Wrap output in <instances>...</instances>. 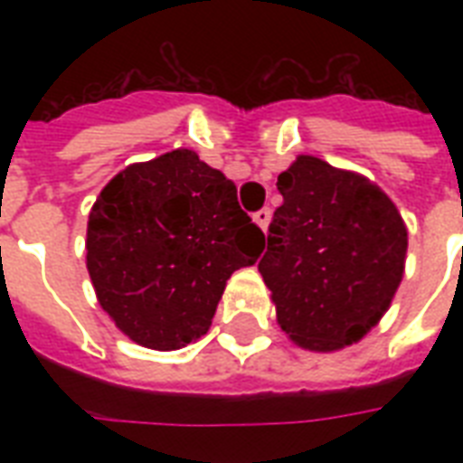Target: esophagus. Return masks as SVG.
<instances>
[{
    "label": "esophagus",
    "mask_w": 463,
    "mask_h": 463,
    "mask_svg": "<svg viewBox=\"0 0 463 463\" xmlns=\"http://www.w3.org/2000/svg\"><path fill=\"white\" fill-rule=\"evenodd\" d=\"M254 223L260 225L261 231H267L269 228V221H271V211L269 209H260V211H254Z\"/></svg>",
    "instance_id": "1"
}]
</instances>
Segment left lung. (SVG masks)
<instances>
[{"label":"left lung","instance_id":"left-lung-1","mask_svg":"<svg viewBox=\"0 0 463 463\" xmlns=\"http://www.w3.org/2000/svg\"><path fill=\"white\" fill-rule=\"evenodd\" d=\"M276 187L260 274L281 329L309 351H336L365 336L403 276L406 225L377 184L300 156Z\"/></svg>","mask_w":463,"mask_h":463}]
</instances>
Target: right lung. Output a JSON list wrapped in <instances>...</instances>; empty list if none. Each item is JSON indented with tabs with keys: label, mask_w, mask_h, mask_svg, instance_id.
Instances as JSON below:
<instances>
[{
	"label": "right lung",
	"mask_w": 463,
	"mask_h": 463,
	"mask_svg": "<svg viewBox=\"0 0 463 463\" xmlns=\"http://www.w3.org/2000/svg\"><path fill=\"white\" fill-rule=\"evenodd\" d=\"M261 247L232 180L177 148L105 184L89 216L86 267L127 336L175 351L209 331L225 281Z\"/></svg>",
	"instance_id": "1"
}]
</instances>
